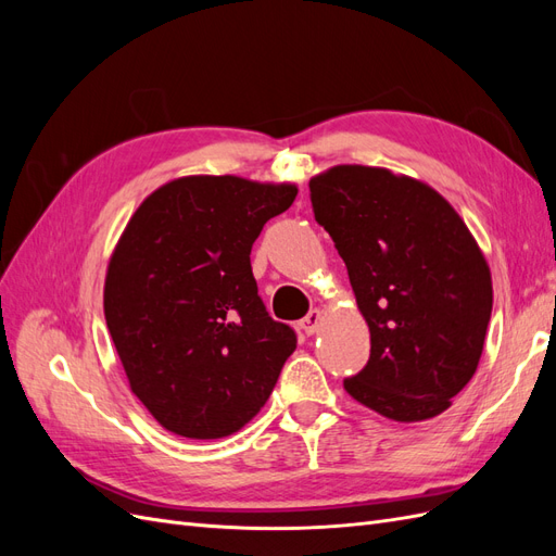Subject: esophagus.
Wrapping results in <instances>:
<instances>
[{
	"label": "esophagus",
	"instance_id": "obj_1",
	"mask_svg": "<svg viewBox=\"0 0 556 556\" xmlns=\"http://www.w3.org/2000/svg\"><path fill=\"white\" fill-rule=\"evenodd\" d=\"M319 325H323V311H319V308L311 311V313H308V315H306V317L301 319V323H299V327L304 329V333H308V336L317 333Z\"/></svg>",
	"mask_w": 556,
	"mask_h": 556
}]
</instances>
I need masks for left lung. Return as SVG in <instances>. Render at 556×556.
<instances>
[{
  "mask_svg": "<svg viewBox=\"0 0 556 556\" xmlns=\"http://www.w3.org/2000/svg\"><path fill=\"white\" fill-rule=\"evenodd\" d=\"M308 185L371 331L345 392L394 422L441 415L473 378L492 315L476 237L431 185L384 166L336 164Z\"/></svg>",
  "mask_w": 556,
  "mask_h": 556,
  "instance_id": "8db88e82",
  "label": "left lung"
}]
</instances>
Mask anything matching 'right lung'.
Returning <instances> with one entry per match:
<instances>
[{
  "instance_id": "obj_1",
  "label": "right lung",
  "mask_w": 556,
  "mask_h": 556,
  "mask_svg": "<svg viewBox=\"0 0 556 556\" xmlns=\"http://www.w3.org/2000/svg\"><path fill=\"white\" fill-rule=\"evenodd\" d=\"M294 182L180 176L150 192L117 239L104 317L131 394L182 439L241 431L296 348L268 317L250 250L292 206Z\"/></svg>"
}]
</instances>
